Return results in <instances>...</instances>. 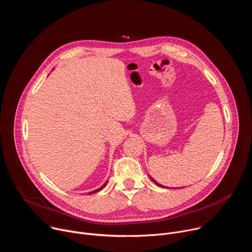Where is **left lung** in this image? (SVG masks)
I'll return each mask as SVG.
<instances>
[{
    "label": "left lung",
    "instance_id": "obj_1",
    "mask_svg": "<svg viewBox=\"0 0 252 252\" xmlns=\"http://www.w3.org/2000/svg\"><path fill=\"white\" fill-rule=\"evenodd\" d=\"M152 179H153V178H152ZM153 182H154V183H156V184H157V185H158V186H159V187H161V186H160V185H159V184H158V183H157V182H156V181H155V179H153ZM163 188H164V187H163Z\"/></svg>",
    "mask_w": 252,
    "mask_h": 252
}]
</instances>
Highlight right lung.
Masks as SVG:
<instances>
[{
    "mask_svg": "<svg viewBox=\"0 0 252 252\" xmlns=\"http://www.w3.org/2000/svg\"><path fill=\"white\" fill-rule=\"evenodd\" d=\"M105 185H106V183H105V184H104V185H103L101 188H99L98 189H96V190H94V191H92V192H90V194H91V193H94V192H96V191H98V190H100V189H102L105 187Z\"/></svg>",
    "mask_w": 252,
    "mask_h": 252,
    "instance_id": "right-lung-1",
    "label": "right lung"
}]
</instances>
